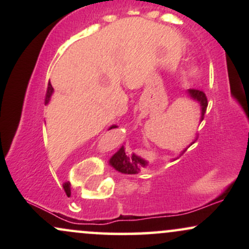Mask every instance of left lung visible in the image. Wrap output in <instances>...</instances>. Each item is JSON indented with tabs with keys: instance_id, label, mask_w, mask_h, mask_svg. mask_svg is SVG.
<instances>
[{
	"instance_id": "left-lung-1",
	"label": "left lung",
	"mask_w": 249,
	"mask_h": 249,
	"mask_svg": "<svg viewBox=\"0 0 249 249\" xmlns=\"http://www.w3.org/2000/svg\"><path fill=\"white\" fill-rule=\"evenodd\" d=\"M188 95H190L191 98H193L194 101L198 102L200 107H201V121H202L205 117V113H206V108L208 105L206 95H205L204 91L196 90V89H190V90H188ZM185 151H182V153H184ZM110 165L113 168H116L118 172L126 173V174H136L141 171V168L146 166L147 161L144 160V159L141 158V157L136 156V154L128 156V154L125 153L124 146H122L118 150V152L113 154L112 158L110 159Z\"/></svg>"
}]
</instances>
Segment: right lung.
Returning <instances> with one entry per match:
<instances>
[{"instance_id": "obj_1", "label": "right lung", "mask_w": 249, "mask_h": 249, "mask_svg": "<svg viewBox=\"0 0 249 249\" xmlns=\"http://www.w3.org/2000/svg\"><path fill=\"white\" fill-rule=\"evenodd\" d=\"M53 88L49 82V84H48V89H47V93H45V104H48V103H49L50 97H51V95H53ZM115 127H117L116 125H112V126L108 128V130H111V128H115ZM63 187H64L65 192H69V191H70V186H69V184H68V182H65V184L63 185Z\"/></svg>"}]
</instances>
